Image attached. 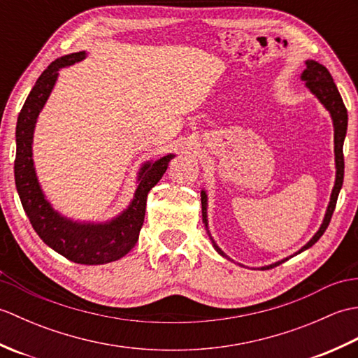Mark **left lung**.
Here are the masks:
<instances>
[{
    "mask_svg": "<svg viewBox=\"0 0 358 358\" xmlns=\"http://www.w3.org/2000/svg\"><path fill=\"white\" fill-rule=\"evenodd\" d=\"M306 64V69L303 71L301 73V81H305V86L310 90V94H314L317 96V100L320 101L324 109L331 113V118H332V126H334V154H336V183H334L332 187V194H331V200L328 204V209H326V214L323 222L318 227V231L315 232V235L313 238H310L305 246H303L299 252H295L294 255L303 252V250L309 249L313 245L320 240L322 235L324 234L326 227L329 226L331 222V217L334 214V209H336V204H337V199H338V194H340V189L343 186V175H345V158H343V143H345V136H346V131H348V110L343 104V100H341L338 89L336 86V83H334L332 77L329 71L326 69V67L320 63L314 62V59H306L305 62ZM201 214H203V223L204 227H206V231L210 237V232H209V223H208V195L204 191H201ZM212 245H214V249L217 252L226 257L227 260H231L229 257H227L222 249L217 246V243L214 241V238L210 237ZM291 255V257H294ZM289 258H283V260L272 263L269 266H262V271L266 269H271V268H275V266L285 263ZM243 266V264H240Z\"/></svg>",
    "mask_w": 358,
    "mask_h": 358,
    "instance_id": "obj_1",
    "label": "left lung"
}]
</instances>
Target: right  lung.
<instances>
[{"label": "right lung", "mask_w": 358, "mask_h": 358, "mask_svg": "<svg viewBox=\"0 0 358 358\" xmlns=\"http://www.w3.org/2000/svg\"><path fill=\"white\" fill-rule=\"evenodd\" d=\"M86 52H75L53 62L30 90L17 121V157H15V185L30 224L40 238L59 255L80 264H104L120 260L138 241L146 214L148 194L166 172L175 157L167 154L157 162H146L138 172L135 194L129 206L109 222H75L53 209L45 199L34 164V132L36 120L58 80L63 67L80 63Z\"/></svg>", "instance_id": "add662e5"}]
</instances>
